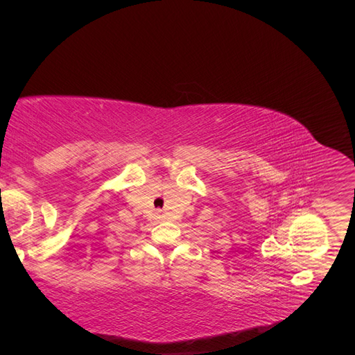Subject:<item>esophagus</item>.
Here are the masks:
<instances>
[{"instance_id":"esophagus-1","label":"esophagus","mask_w":355,"mask_h":355,"mask_svg":"<svg viewBox=\"0 0 355 355\" xmlns=\"http://www.w3.org/2000/svg\"><path fill=\"white\" fill-rule=\"evenodd\" d=\"M157 219H158V220H161V219H163V216H161L159 213H157Z\"/></svg>"}]
</instances>
